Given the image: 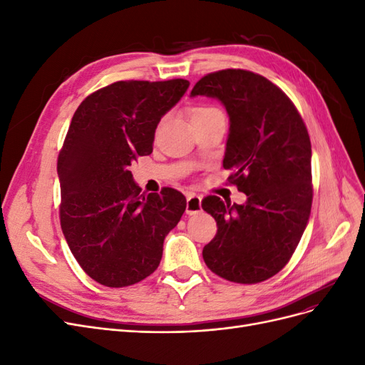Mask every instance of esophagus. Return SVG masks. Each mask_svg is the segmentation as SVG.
<instances>
[{
  "label": "esophagus",
  "mask_w": 365,
  "mask_h": 365,
  "mask_svg": "<svg viewBox=\"0 0 365 365\" xmlns=\"http://www.w3.org/2000/svg\"><path fill=\"white\" fill-rule=\"evenodd\" d=\"M201 196L195 193L187 195V205H185V213L187 215H196L201 212Z\"/></svg>",
  "instance_id": "obj_1"
}]
</instances>
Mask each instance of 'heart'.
I'll return each mask as SVG.
<instances>
[{
    "label": "heart",
    "mask_w": 365,
    "mask_h": 365,
    "mask_svg": "<svg viewBox=\"0 0 365 365\" xmlns=\"http://www.w3.org/2000/svg\"><path fill=\"white\" fill-rule=\"evenodd\" d=\"M213 111H217V109L212 108V106H200L196 108L192 115H196V114H207V113H213Z\"/></svg>",
    "instance_id": "b5f03b06"
}]
</instances>
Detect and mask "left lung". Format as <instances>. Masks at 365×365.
I'll list each match as a JSON object with an SVG mask.
<instances>
[{
    "label": "left lung",
    "instance_id": "left-lung-1",
    "mask_svg": "<svg viewBox=\"0 0 365 365\" xmlns=\"http://www.w3.org/2000/svg\"><path fill=\"white\" fill-rule=\"evenodd\" d=\"M192 97H215L230 115L224 169L245 204L207 196L217 233L202 250L219 277L252 284L277 274L300 242L312 207V149L302 115L277 85L247 70L197 81Z\"/></svg>",
    "mask_w": 365,
    "mask_h": 365
}]
</instances>
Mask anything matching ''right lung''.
Returning <instances> with one entry per match:
<instances>
[{
  "mask_svg": "<svg viewBox=\"0 0 365 365\" xmlns=\"http://www.w3.org/2000/svg\"><path fill=\"white\" fill-rule=\"evenodd\" d=\"M189 81H120L76 109L58 158L61 227L93 280L125 288L158 268L164 237L185 210L181 192L143 195L129 165L152 153L161 117Z\"/></svg>",
  "mask_w": 365,
  "mask_h": 365,
  "instance_id": "add662e5",
  "label": "right lung"
}]
</instances>
